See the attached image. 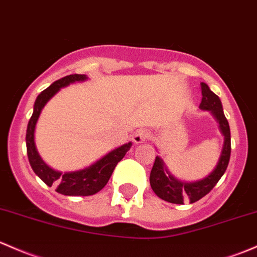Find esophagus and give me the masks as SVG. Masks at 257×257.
<instances>
[{
	"label": "esophagus",
	"instance_id": "1",
	"mask_svg": "<svg viewBox=\"0 0 257 257\" xmlns=\"http://www.w3.org/2000/svg\"><path fill=\"white\" fill-rule=\"evenodd\" d=\"M150 138V132L148 129H139L136 134L133 136V140L136 144H140V143L147 142Z\"/></svg>",
	"mask_w": 257,
	"mask_h": 257
}]
</instances>
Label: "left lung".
I'll return each mask as SVG.
<instances>
[{"label":"left lung","mask_w":257,"mask_h":257,"mask_svg":"<svg viewBox=\"0 0 257 257\" xmlns=\"http://www.w3.org/2000/svg\"><path fill=\"white\" fill-rule=\"evenodd\" d=\"M202 102L199 107L202 109L210 110L219 121L220 131L224 136V147L221 150V155L214 171L201 181L193 183H186L177 181L167 172L164 161L159 156L155 158L153 169L150 172V186L158 197L164 201L175 204H183L186 199H190L191 203L199 201L213 190L220 177L225 172L228 167L229 159H230L231 143H230V128H229L228 119L225 118L221 107L219 97L213 93L206 83H201Z\"/></svg>","instance_id":"obj_1"}]
</instances>
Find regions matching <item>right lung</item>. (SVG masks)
I'll use <instances>...</instances> for the list:
<instances>
[{"instance_id": "right-lung-1", "label": "right lung", "mask_w": 257, "mask_h": 257, "mask_svg": "<svg viewBox=\"0 0 257 257\" xmlns=\"http://www.w3.org/2000/svg\"><path fill=\"white\" fill-rule=\"evenodd\" d=\"M83 80H86V75H69V76H65L63 79L55 81L54 83H51L49 87L42 91L39 96L37 97L33 114H32L31 119L28 121V128H27V154H28V160L32 169L40 177L43 182L47 183L49 187L55 186L56 192L64 194V196H92V194L101 191L107 185L108 180L112 176L113 170L115 169L117 164L124 158L126 151L131 149L132 147V143L121 145L120 148H117L115 150L107 154L104 158L97 161L92 166L75 172L61 174V172L54 171L48 165L43 163L36 149V144H34V129H36V124L40 112H42L45 103L61 87L67 86L71 82H75V81Z\"/></svg>"}]
</instances>
